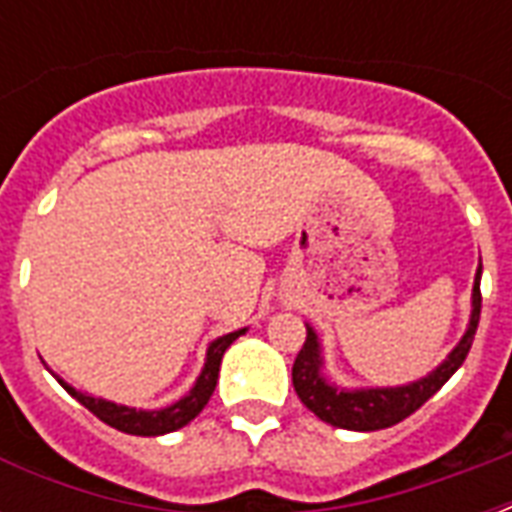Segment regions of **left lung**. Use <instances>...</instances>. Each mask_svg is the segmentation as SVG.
Here are the masks:
<instances>
[{"mask_svg": "<svg viewBox=\"0 0 512 512\" xmlns=\"http://www.w3.org/2000/svg\"><path fill=\"white\" fill-rule=\"evenodd\" d=\"M480 274H483V266L477 268V277H474L472 321H469V329L463 334V340L455 345V351L430 376L408 386H395V389H356V392H345V389L329 386L326 378L321 376L323 362L321 348H318V337L307 326V340H304L299 356L293 362V386H296V395H299L301 403L310 408L318 419L329 422L334 428L345 430L392 428L400 419L411 417L419 406H425L430 397L436 395L441 386L450 381L452 373L469 356V348L474 343V332H477V323H480V307H483Z\"/></svg>", "mask_w": 512, "mask_h": 512, "instance_id": "obj_1", "label": "left lung"}]
</instances>
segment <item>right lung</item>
Listing matches in <instances>:
<instances>
[{
	"label": "right lung",
	"instance_id": "obj_1",
	"mask_svg": "<svg viewBox=\"0 0 512 512\" xmlns=\"http://www.w3.org/2000/svg\"><path fill=\"white\" fill-rule=\"evenodd\" d=\"M244 332H230L213 340L211 348H208V359H205V367H202L197 384L191 389L189 395L172 403V406L161 408V411H136V408L117 406V403H109V400H101V397H90L84 392H76L73 386H68L65 381H60L68 392H71L84 408H90L95 417L112 425V428L123 430V433H131V436H161V433H172V430L189 425L191 419L200 414L205 403L211 400L213 389H216V381H219V365H222L224 351L230 348L233 340H238Z\"/></svg>",
	"mask_w": 512,
	"mask_h": 512
}]
</instances>
